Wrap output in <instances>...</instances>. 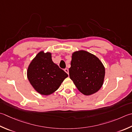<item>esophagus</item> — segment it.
I'll return each mask as SVG.
<instances>
[{"instance_id":"34e87169","label":"esophagus","mask_w":132,"mask_h":132,"mask_svg":"<svg viewBox=\"0 0 132 132\" xmlns=\"http://www.w3.org/2000/svg\"><path fill=\"white\" fill-rule=\"evenodd\" d=\"M64 70V71H65L67 74H69V70H68V69H65Z\"/></svg>"}]
</instances>
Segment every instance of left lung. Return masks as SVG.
Masks as SVG:
<instances>
[{"label": "left lung", "instance_id": "1", "mask_svg": "<svg viewBox=\"0 0 132 132\" xmlns=\"http://www.w3.org/2000/svg\"><path fill=\"white\" fill-rule=\"evenodd\" d=\"M105 67L96 56L84 50L72 54L70 78L79 91L85 95L97 92L104 84Z\"/></svg>", "mask_w": 132, "mask_h": 132}]
</instances>
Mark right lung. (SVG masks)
<instances>
[{
    "instance_id": "add662e5",
    "label": "right lung",
    "mask_w": 132,
    "mask_h": 132,
    "mask_svg": "<svg viewBox=\"0 0 132 132\" xmlns=\"http://www.w3.org/2000/svg\"><path fill=\"white\" fill-rule=\"evenodd\" d=\"M27 78L36 91L42 95L53 93L61 86L68 75L54 63L51 53H39L27 69Z\"/></svg>"
}]
</instances>
